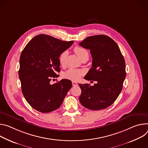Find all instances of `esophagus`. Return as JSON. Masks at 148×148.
<instances>
[{"instance_id":"esophagus-1","label":"esophagus","mask_w":148,"mask_h":148,"mask_svg":"<svg viewBox=\"0 0 148 148\" xmlns=\"http://www.w3.org/2000/svg\"><path fill=\"white\" fill-rule=\"evenodd\" d=\"M72 85H73V86H76L78 85V84L76 82H75L73 81L72 82Z\"/></svg>"}]
</instances>
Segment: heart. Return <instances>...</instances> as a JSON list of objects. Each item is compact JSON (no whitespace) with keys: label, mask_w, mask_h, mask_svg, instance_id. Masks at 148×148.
Returning a JSON list of instances; mask_svg holds the SVG:
<instances>
[{"label":"heart","mask_w":148,"mask_h":148,"mask_svg":"<svg viewBox=\"0 0 148 148\" xmlns=\"http://www.w3.org/2000/svg\"><path fill=\"white\" fill-rule=\"evenodd\" d=\"M74 52L77 55V56L82 60L84 58H89L88 52L86 49L80 46H76L74 48ZM67 56V52H63L60 54L59 58V63L61 65H64L65 63V59ZM83 74V72L80 70L75 69H69L64 73V77L66 79L72 80H77Z\"/></svg>","instance_id":"heart-1"}]
</instances>
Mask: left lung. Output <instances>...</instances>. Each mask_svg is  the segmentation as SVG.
Returning <instances> with one entry per match:
<instances>
[{
	"label": "left lung",
	"mask_w": 148,
	"mask_h": 148,
	"mask_svg": "<svg viewBox=\"0 0 148 148\" xmlns=\"http://www.w3.org/2000/svg\"><path fill=\"white\" fill-rule=\"evenodd\" d=\"M79 45L90 49L93 59L92 67L84 78L96 81L93 86L79 84V101L88 109H105L114 103L122 89L126 77L124 58L116 43L106 35L89 36Z\"/></svg>",
	"instance_id": "obj_1"
}]
</instances>
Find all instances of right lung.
<instances>
[{
	"mask_svg": "<svg viewBox=\"0 0 148 148\" xmlns=\"http://www.w3.org/2000/svg\"><path fill=\"white\" fill-rule=\"evenodd\" d=\"M73 43L41 34L30 40L22 51L19 70L22 91L28 103L36 110L49 113L56 110L72 88L68 79L53 85L50 81L59 76V56Z\"/></svg>",
	"mask_w": 148,
	"mask_h": 148,
	"instance_id": "right-lung-1",
	"label": "right lung"
}]
</instances>
